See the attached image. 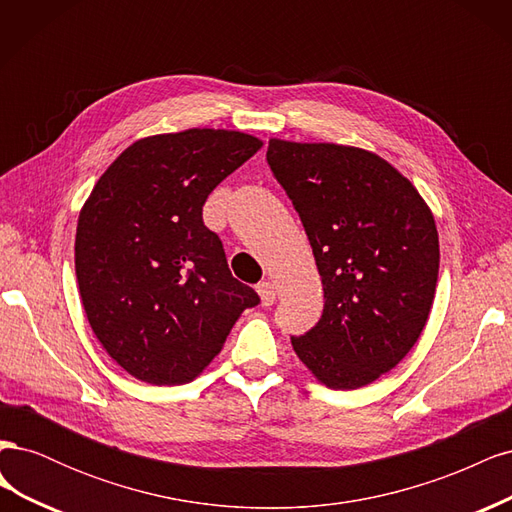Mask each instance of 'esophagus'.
<instances>
[{"instance_id": "esophagus-1", "label": "esophagus", "mask_w": 512, "mask_h": 512, "mask_svg": "<svg viewBox=\"0 0 512 512\" xmlns=\"http://www.w3.org/2000/svg\"><path fill=\"white\" fill-rule=\"evenodd\" d=\"M256 290H258V294H260V301H262V305H273L275 303V286L271 284V282H260L258 286H256Z\"/></svg>"}]
</instances>
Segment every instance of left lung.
<instances>
[{
	"instance_id": "1",
	"label": "left lung",
	"mask_w": 512,
	"mask_h": 512,
	"mask_svg": "<svg viewBox=\"0 0 512 512\" xmlns=\"http://www.w3.org/2000/svg\"><path fill=\"white\" fill-rule=\"evenodd\" d=\"M267 162L299 213L324 290L322 318L290 337L292 348L329 389H361L425 329L440 267L433 213L395 166L359 147L271 138Z\"/></svg>"
}]
</instances>
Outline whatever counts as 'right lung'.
I'll return each instance as SVG.
<instances>
[{"mask_svg":"<svg viewBox=\"0 0 512 512\" xmlns=\"http://www.w3.org/2000/svg\"><path fill=\"white\" fill-rule=\"evenodd\" d=\"M260 147L235 130L147 136L85 200L74 241L83 307L102 348L136 380L192 382L243 309L260 303L232 277L220 237L203 222L215 185Z\"/></svg>","mask_w":512,"mask_h":512,"instance_id":"1","label":"right lung"}]
</instances>
